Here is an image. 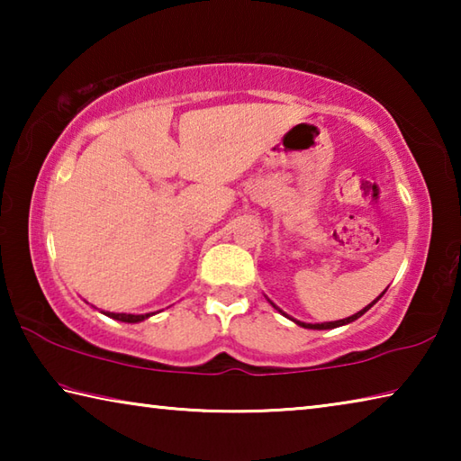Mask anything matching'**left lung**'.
Masks as SVG:
<instances>
[{"mask_svg":"<svg viewBox=\"0 0 461 461\" xmlns=\"http://www.w3.org/2000/svg\"><path fill=\"white\" fill-rule=\"evenodd\" d=\"M384 293H386V291H384ZM384 293H382V294H384ZM382 294H380V296H382ZM380 296H378L376 301H372L368 307H364L362 311H357L356 315H352V317H346V319H339V321H330V323H303V321H296V319H293V321H294L296 325L305 327V330H333V327H341V325H348V323L356 321V319H357V317H362V315L366 313V311H368V309L374 305V303H378V301H380ZM270 305L275 307V309H278V307H276L275 303H272V301H270ZM278 311H280V309H278ZM280 313H283V311H280ZM283 315H286V313H283ZM286 317H288V315H286ZM288 319H291V317H288Z\"/></svg>","mask_w":461,"mask_h":461,"instance_id":"1","label":"left lung"}]
</instances>
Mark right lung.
I'll use <instances>...</instances> for the list:
<instances>
[{
    "label": "right lung",
    "mask_w": 461,
    "mask_h": 461,
    "mask_svg": "<svg viewBox=\"0 0 461 461\" xmlns=\"http://www.w3.org/2000/svg\"><path fill=\"white\" fill-rule=\"evenodd\" d=\"M107 317L115 319V321H123V323H140L144 321V319H148L154 313H146V315H131V313H105Z\"/></svg>",
    "instance_id": "1"
}]
</instances>
